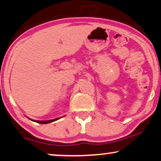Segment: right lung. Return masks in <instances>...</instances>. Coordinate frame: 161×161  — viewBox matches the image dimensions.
I'll return each mask as SVG.
<instances>
[{
    "label": "right lung",
    "mask_w": 161,
    "mask_h": 161,
    "mask_svg": "<svg viewBox=\"0 0 161 161\" xmlns=\"http://www.w3.org/2000/svg\"><path fill=\"white\" fill-rule=\"evenodd\" d=\"M61 118V117H59V118H56V119H50V120H45V121H39V120H33V119H31V120L36 122V123H40V124H47V123H53L54 121H56L58 120V119Z\"/></svg>",
    "instance_id": "add662e5"
}]
</instances>
